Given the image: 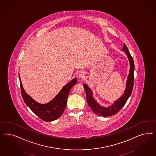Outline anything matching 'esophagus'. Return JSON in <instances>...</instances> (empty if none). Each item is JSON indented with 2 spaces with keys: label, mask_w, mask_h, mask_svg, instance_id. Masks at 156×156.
<instances>
[{
  "label": "esophagus",
  "mask_w": 156,
  "mask_h": 156,
  "mask_svg": "<svg viewBox=\"0 0 156 156\" xmlns=\"http://www.w3.org/2000/svg\"><path fill=\"white\" fill-rule=\"evenodd\" d=\"M78 77H79L80 78H81V79H83V78H84V76H85V73H84L83 71H80V72L78 73Z\"/></svg>",
  "instance_id": "obj_1"
}]
</instances>
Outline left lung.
<instances>
[{
    "label": "left lung",
    "mask_w": 156,
    "mask_h": 156,
    "mask_svg": "<svg viewBox=\"0 0 156 156\" xmlns=\"http://www.w3.org/2000/svg\"><path fill=\"white\" fill-rule=\"evenodd\" d=\"M122 50L126 54L129 62V71L127 76L126 84V89L123 94L110 106L108 107H103L97 102L95 98L93 96V91L91 89L86 85L83 83V87L86 91V100L89 106L92 111L97 115L101 116H109L114 115L118 113L119 111L123 107L124 105L127 102V100L131 96L134 86V60L129 52V49L124 44Z\"/></svg>",
    "instance_id": "left-lung-1"
}]
</instances>
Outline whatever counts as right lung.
I'll use <instances>...</instances> for the list:
<instances>
[{"label":"right lung","mask_w":156,"mask_h":156,"mask_svg":"<svg viewBox=\"0 0 156 156\" xmlns=\"http://www.w3.org/2000/svg\"><path fill=\"white\" fill-rule=\"evenodd\" d=\"M19 78L22 96L24 102L33 113H35L39 118L45 122L53 121L62 116L67 105V100L70 90L77 83L76 78L73 79L63 86L59 93L51 101L46 104H40L34 100L32 97L28 95L25 91L20 74Z\"/></svg>","instance_id":"add662e5"}]
</instances>
